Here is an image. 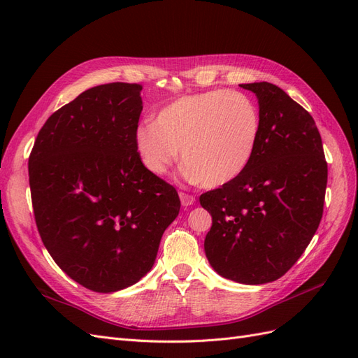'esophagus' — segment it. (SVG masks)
Wrapping results in <instances>:
<instances>
[{"instance_id": "34e87169", "label": "esophagus", "mask_w": 358, "mask_h": 358, "mask_svg": "<svg viewBox=\"0 0 358 358\" xmlns=\"http://www.w3.org/2000/svg\"><path fill=\"white\" fill-rule=\"evenodd\" d=\"M180 203H182V206L188 208V206H192L194 203H196V197L189 196V194H185V192H180Z\"/></svg>"}]
</instances>
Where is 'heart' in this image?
<instances>
[{"label":"heart","instance_id":"b5f03b06","mask_svg":"<svg viewBox=\"0 0 358 358\" xmlns=\"http://www.w3.org/2000/svg\"><path fill=\"white\" fill-rule=\"evenodd\" d=\"M262 121L255 103L227 90L185 95L158 110L155 122L140 124L134 149L154 176H166L180 158L185 175L204 187H221L251 162Z\"/></svg>","mask_w":358,"mask_h":358}]
</instances>
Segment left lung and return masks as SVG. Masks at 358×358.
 Segmentation results:
<instances>
[{
	"mask_svg": "<svg viewBox=\"0 0 358 358\" xmlns=\"http://www.w3.org/2000/svg\"><path fill=\"white\" fill-rule=\"evenodd\" d=\"M255 94L258 143L241 176L200 196L212 215L204 252L222 278L273 282L294 266L315 234L327 187V162L313 117L268 82L241 85Z\"/></svg>",
	"mask_w": 358,
	"mask_h": 358,
	"instance_id": "obj_1",
	"label": "left lung"
}]
</instances>
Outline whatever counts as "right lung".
<instances>
[{"label":"right lung","mask_w":358,"mask_h":358,"mask_svg":"<svg viewBox=\"0 0 358 358\" xmlns=\"http://www.w3.org/2000/svg\"><path fill=\"white\" fill-rule=\"evenodd\" d=\"M142 86H94L43 125L28 161L36 224L55 263L96 292L138 282L176 220V189L134 149Z\"/></svg>","instance_id":"obj_1"}]
</instances>
